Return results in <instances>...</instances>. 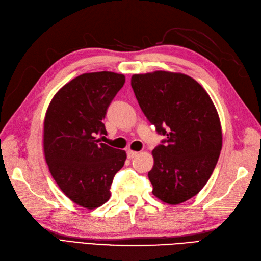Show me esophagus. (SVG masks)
I'll return each mask as SVG.
<instances>
[{
    "mask_svg": "<svg viewBox=\"0 0 261 261\" xmlns=\"http://www.w3.org/2000/svg\"><path fill=\"white\" fill-rule=\"evenodd\" d=\"M138 155V152H134V150H131V149H129L128 152H127V156H128V158H134Z\"/></svg>",
    "mask_w": 261,
    "mask_h": 261,
    "instance_id": "34e87169",
    "label": "esophagus"
}]
</instances>
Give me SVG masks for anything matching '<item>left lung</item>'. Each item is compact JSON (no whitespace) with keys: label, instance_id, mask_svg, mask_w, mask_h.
Returning a JSON list of instances; mask_svg holds the SVG:
<instances>
[{"label":"left lung","instance_id":"1","mask_svg":"<svg viewBox=\"0 0 261 261\" xmlns=\"http://www.w3.org/2000/svg\"><path fill=\"white\" fill-rule=\"evenodd\" d=\"M131 87L148 121L167 137L153 149V194L181 204L205 187L222 147L219 115L205 89L187 74H133Z\"/></svg>","mask_w":261,"mask_h":261}]
</instances>
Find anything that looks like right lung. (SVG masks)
I'll return each mask as SVG.
<instances>
[{
  "label": "right lung",
  "instance_id": "right-lung-1",
  "mask_svg": "<svg viewBox=\"0 0 261 261\" xmlns=\"http://www.w3.org/2000/svg\"><path fill=\"white\" fill-rule=\"evenodd\" d=\"M123 74L112 71L78 75L57 92L44 118L43 148L49 172L74 204L95 209L111 197L115 174L127 154L105 143L103 119L123 87Z\"/></svg>",
  "mask_w": 261,
  "mask_h": 261
}]
</instances>
